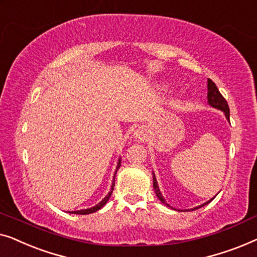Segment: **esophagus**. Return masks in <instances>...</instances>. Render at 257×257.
Listing matches in <instances>:
<instances>
[{"instance_id":"esophagus-1","label":"esophagus","mask_w":257,"mask_h":257,"mask_svg":"<svg viewBox=\"0 0 257 257\" xmlns=\"http://www.w3.org/2000/svg\"><path fill=\"white\" fill-rule=\"evenodd\" d=\"M135 134H136V137H137V139H139L140 141H143L144 137H146V136H144L143 132H141V130H137V132H136Z\"/></svg>"}]
</instances>
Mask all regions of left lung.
<instances>
[{"instance_id":"1","label":"left lung","mask_w":257,"mask_h":257,"mask_svg":"<svg viewBox=\"0 0 257 257\" xmlns=\"http://www.w3.org/2000/svg\"><path fill=\"white\" fill-rule=\"evenodd\" d=\"M207 87H208V94H207L208 103L211 104L212 107L218 108V109L222 110L223 113H225V115H226L227 120H229V107H228V103H227L226 99H225V97L222 96V94L219 92V89H218V87H216V85L214 84V82H213V81L211 80V79H208V86H207ZM153 177H154V190H155V193H156L157 198H158V199H160L162 202H163V204H165L166 206H169V205L166 204V202H165L163 196H162V193H161L160 189H158L156 177H155V175H154ZM211 200H212V199H211ZM211 200H209V201H211ZM209 201L205 202V204H202V205H200V206H198V207L193 208V209H198V208H200V207H202V206L207 205ZM169 207H170V206H169ZM184 212H186V209H185V211H184Z\"/></svg>"}]
</instances>
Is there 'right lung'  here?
I'll return each mask as SVG.
<instances>
[{"label": "right lung", "mask_w": 257, "mask_h": 257, "mask_svg": "<svg viewBox=\"0 0 257 257\" xmlns=\"http://www.w3.org/2000/svg\"><path fill=\"white\" fill-rule=\"evenodd\" d=\"M120 165H121V161H118V163H117V168H116V171H115V175H116V172H117V170H118V168H120ZM115 175H114V178H115ZM115 180L113 179V184H111V191L109 193L107 194L106 197H104V199H102V201H100L99 204L97 205H95L94 206V207H92V208H87V209H81V211H74V212H70V213H73V214H91V213H94V212H96V211H99V209L102 207V206L106 204V202L108 201V199H109L110 198V196H111V193H113V190H114V186H115Z\"/></svg>", "instance_id": "right-lung-1"}]
</instances>
